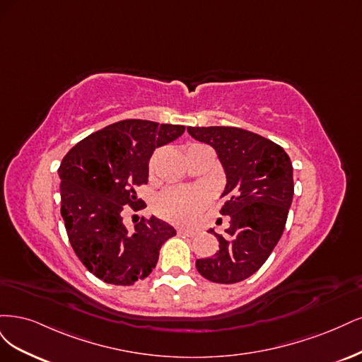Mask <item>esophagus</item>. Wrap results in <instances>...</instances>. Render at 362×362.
<instances>
[{
	"label": "esophagus",
	"instance_id": "esophagus-1",
	"mask_svg": "<svg viewBox=\"0 0 362 362\" xmlns=\"http://www.w3.org/2000/svg\"><path fill=\"white\" fill-rule=\"evenodd\" d=\"M177 235L179 236H186V238H194L197 235L195 230H183V228H179L177 230Z\"/></svg>",
	"mask_w": 362,
	"mask_h": 362
}]
</instances>
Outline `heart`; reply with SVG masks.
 Returning <instances> with one entry per match:
<instances>
[{"label": "heart", "instance_id": "heart-1", "mask_svg": "<svg viewBox=\"0 0 362 362\" xmlns=\"http://www.w3.org/2000/svg\"><path fill=\"white\" fill-rule=\"evenodd\" d=\"M211 198L206 186H170L155 200L156 214L170 223L188 224Z\"/></svg>", "mask_w": 362, "mask_h": 362}]
</instances>
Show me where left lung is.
<instances>
[{
	"mask_svg": "<svg viewBox=\"0 0 362 362\" xmlns=\"http://www.w3.org/2000/svg\"><path fill=\"white\" fill-rule=\"evenodd\" d=\"M198 141L212 146L226 171L221 215L230 216L214 257L195 262L197 271L219 284L239 283L257 272L281 238L293 200V167L281 146L240 127H192Z\"/></svg>",
	"mask_w": 362,
	"mask_h": 362,
	"instance_id": "left-lung-1",
	"label": "left lung"
}]
</instances>
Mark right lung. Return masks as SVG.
<instances>
[{
  "instance_id": "obj_1",
  "label": "right lung",
  "mask_w": 362,
  "mask_h": 362,
  "mask_svg": "<svg viewBox=\"0 0 362 362\" xmlns=\"http://www.w3.org/2000/svg\"><path fill=\"white\" fill-rule=\"evenodd\" d=\"M185 132L182 124L122 120L88 135L67 151L58 168L62 216L75 254L102 281L132 286L158 263L159 250L176 235L170 224L141 218L134 230L123 224V209L139 211L135 186L148 180L155 148Z\"/></svg>"
}]
</instances>
